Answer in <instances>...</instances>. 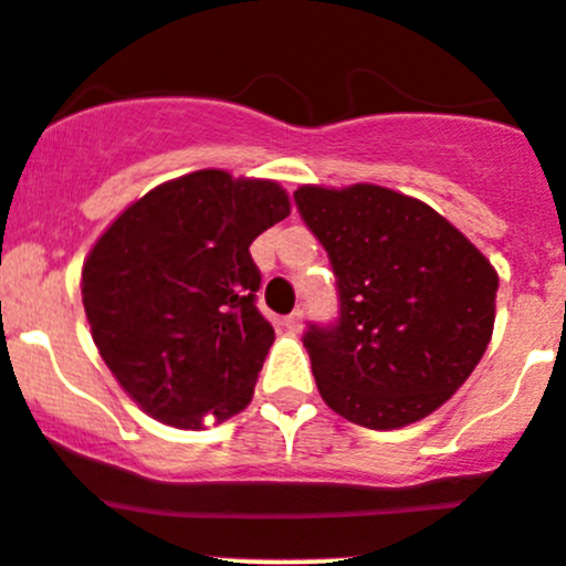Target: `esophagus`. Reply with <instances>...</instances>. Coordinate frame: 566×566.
I'll return each instance as SVG.
<instances>
[{"mask_svg":"<svg viewBox=\"0 0 566 566\" xmlns=\"http://www.w3.org/2000/svg\"><path fill=\"white\" fill-rule=\"evenodd\" d=\"M282 326L287 328V332H293V334L301 332V328H304V312H301V310L290 312V315L282 321Z\"/></svg>","mask_w":566,"mask_h":566,"instance_id":"34e87169","label":"esophagus"}]
</instances>
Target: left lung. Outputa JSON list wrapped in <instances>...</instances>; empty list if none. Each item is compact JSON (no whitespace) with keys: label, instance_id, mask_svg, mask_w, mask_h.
<instances>
[{"label":"left lung","instance_id":"8db88e82","mask_svg":"<svg viewBox=\"0 0 566 566\" xmlns=\"http://www.w3.org/2000/svg\"><path fill=\"white\" fill-rule=\"evenodd\" d=\"M295 205L339 290L337 326L304 334L321 398L373 431L429 417L490 345L492 262L426 201L381 185H301Z\"/></svg>","mask_w":566,"mask_h":566}]
</instances>
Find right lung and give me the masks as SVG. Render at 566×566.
I'll return each mask as SVG.
<instances>
[{
  "label": "right lung",
  "instance_id": "1",
  "mask_svg": "<svg viewBox=\"0 0 566 566\" xmlns=\"http://www.w3.org/2000/svg\"><path fill=\"white\" fill-rule=\"evenodd\" d=\"M290 216L273 179L185 174L132 201L82 265L93 343L124 392L174 429L243 411L276 334L249 245Z\"/></svg>",
  "mask_w": 566,
  "mask_h": 566
}]
</instances>
